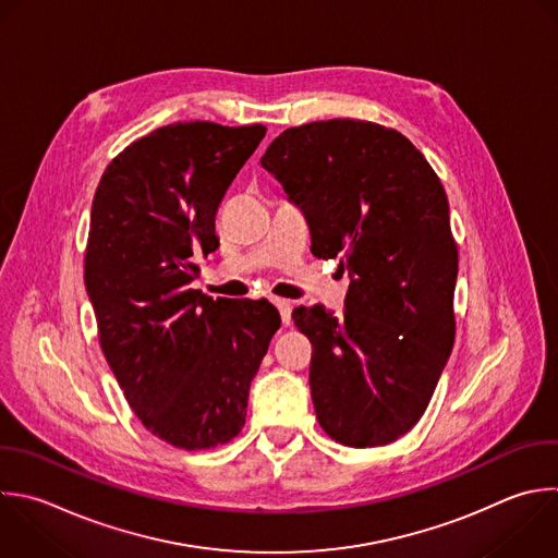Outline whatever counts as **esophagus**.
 <instances>
[{
	"mask_svg": "<svg viewBox=\"0 0 558 558\" xmlns=\"http://www.w3.org/2000/svg\"><path fill=\"white\" fill-rule=\"evenodd\" d=\"M272 303L277 305L283 325H290L292 323V303L288 299H272Z\"/></svg>",
	"mask_w": 558,
	"mask_h": 558,
	"instance_id": "esophagus-1",
	"label": "esophagus"
}]
</instances>
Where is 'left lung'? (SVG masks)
I'll use <instances>...</instances> for the list:
<instances>
[{
	"label": "left lung",
	"instance_id": "1",
	"mask_svg": "<svg viewBox=\"0 0 558 558\" xmlns=\"http://www.w3.org/2000/svg\"><path fill=\"white\" fill-rule=\"evenodd\" d=\"M262 166L305 211L312 253L351 275L344 318L292 312L314 347L316 418L336 442L388 445L423 416L456 338L442 183L408 137L349 118L283 131Z\"/></svg>",
	"mask_w": 558,
	"mask_h": 558
}]
</instances>
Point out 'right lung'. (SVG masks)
I'll use <instances>...</instances> for the list:
<instances>
[{
	"mask_svg": "<svg viewBox=\"0 0 558 558\" xmlns=\"http://www.w3.org/2000/svg\"><path fill=\"white\" fill-rule=\"evenodd\" d=\"M266 126L177 122L105 170L89 220L85 286L102 353L144 427L187 451L233 440L281 316L266 299L190 288L218 248L216 214Z\"/></svg>",
	"mask_w": 558,
	"mask_h": 558,
	"instance_id": "1",
	"label": "right lung"
}]
</instances>
